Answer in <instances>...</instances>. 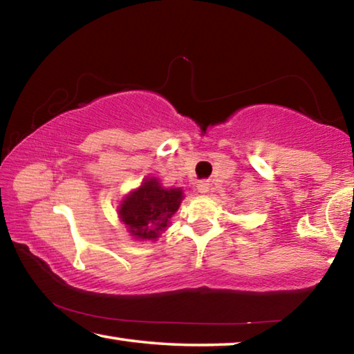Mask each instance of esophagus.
Returning <instances> with one entry per match:
<instances>
[{
  "mask_svg": "<svg viewBox=\"0 0 354 354\" xmlns=\"http://www.w3.org/2000/svg\"><path fill=\"white\" fill-rule=\"evenodd\" d=\"M209 181H206V179H203V181H200L198 184H196V190L200 192V194H206V192L209 190Z\"/></svg>",
  "mask_w": 354,
  "mask_h": 354,
  "instance_id": "34e87169",
  "label": "esophagus"
}]
</instances>
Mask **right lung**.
Segmentation results:
<instances>
[{
    "instance_id": "1",
    "label": "right lung",
    "mask_w": 354,
    "mask_h": 354,
    "mask_svg": "<svg viewBox=\"0 0 354 354\" xmlns=\"http://www.w3.org/2000/svg\"><path fill=\"white\" fill-rule=\"evenodd\" d=\"M181 200V189H164L158 179H147L139 189L124 198L120 206V218L128 225L134 237L154 241L169 225Z\"/></svg>"
}]
</instances>
